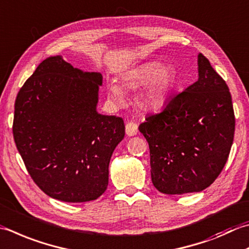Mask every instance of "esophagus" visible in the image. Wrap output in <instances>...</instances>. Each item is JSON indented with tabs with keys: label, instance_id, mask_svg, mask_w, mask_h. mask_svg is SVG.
<instances>
[{
	"label": "esophagus",
	"instance_id": "1",
	"mask_svg": "<svg viewBox=\"0 0 249 249\" xmlns=\"http://www.w3.org/2000/svg\"><path fill=\"white\" fill-rule=\"evenodd\" d=\"M138 133V125L134 123V122H128L127 124H126V134L127 136H135L137 135Z\"/></svg>",
	"mask_w": 249,
	"mask_h": 249
}]
</instances>
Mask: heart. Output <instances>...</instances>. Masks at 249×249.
<instances>
[{"instance_id":"obj_1","label":"heart","mask_w":249,"mask_h":249,"mask_svg":"<svg viewBox=\"0 0 249 249\" xmlns=\"http://www.w3.org/2000/svg\"><path fill=\"white\" fill-rule=\"evenodd\" d=\"M176 71L169 65L160 61H147L127 71L122 77L125 89L136 90L143 87L136 102L145 111H159L166 107L176 86ZM109 98L121 104L123 101L122 90L115 83L108 86Z\"/></svg>"}]
</instances>
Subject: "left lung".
<instances>
[{
  "label": "left lung",
  "mask_w": 249,
  "mask_h": 249,
  "mask_svg": "<svg viewBox=\"0 0 249 249\" xmlns=\"http://www.w3.org/2000/svg\"><path fill=\"white\" fill-rule=\"evenodd\" d=\"M198 79L139 130L150 148L151 179L165 194L203 191L225 167L235 129L231 94L202 53Z\"/></svg>",
  "instance_id": "1"
}]
</instances>
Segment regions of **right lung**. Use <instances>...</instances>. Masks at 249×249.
Masks as SVG:
<instances>
[{"instance_id":"right-lung-1","label":"right lung","mask_w":249,"mask_h":249,"mask_svg":"<svg viewBox=\"0 0 249 249\" xmlns=\"http://www.w3.org/2000/svg\"><path fill=\"white\" fill-rule=\"evenodd\" d=\"M102 75L62 56L43 60L19 90L13 134L33 181L62 202L94 201L109 183V164L125 136L122 118L98 113Z\"/></svg>"}]
</instances>
